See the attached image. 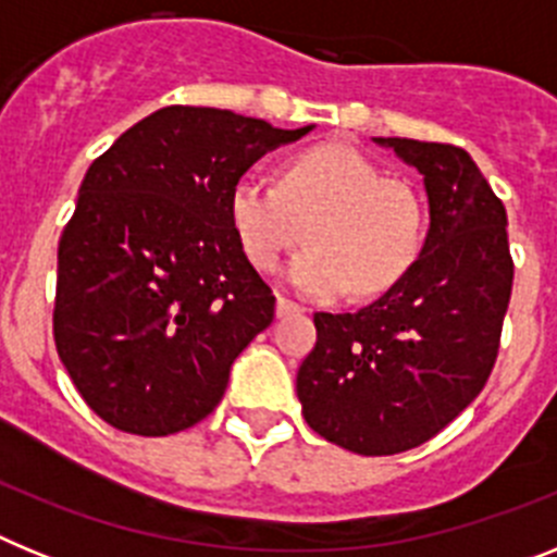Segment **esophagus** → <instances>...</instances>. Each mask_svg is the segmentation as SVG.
<instances>
[{"instance_id": "obj_1", "label": "esophagus", "mask_w": 557, "mask_h": 557, "mask_svg": "<svg viewBox=\"0 0 557 557\" xmlns=\"http://www.w3.org/2000/svg\"><path fill=\"white\" fill-rule=\"evenodd\" d=\"M295 312H304L301 304L289 301V298H284V295H278V301H275V314L278 318H287V314H295Z\"/></svg>"}]
</instances>
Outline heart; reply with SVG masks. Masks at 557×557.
<instances>
[{"mask_svg":"<svg viewBox=\"0 0 557 557\" xmlns=\"http://www.w3.org/2000/svg\"><path fill=\"white\" fill-rule=\"evenodd\" d=\"M228 220L259 270H273L307 234L312 248L287 264V282L309 298H337L348 287L385 293L410 273L426 243L421 195L346 145L298 152L278 184L245 172L231 186Z\"/></svg>","mask_w":557,"mask_h":557,"instance_id":"heart-1","label":"heart"}]
</instances>
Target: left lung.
<instances>
[{
    "label": "left lung",
    "mask_w": 557,
    "mask_h": 557,
    "mask_svg": "<svg viewBox=\"0 0 557 557\" xmlns=\"http://www.w3.org/2000/svg\"><path fill=\"white\" fill-rule=\"evenodd\" d=\"M424 175L430 231L418 262L357 312H314L298 368L307 424L357 455L416 449L480 396L513 287L508 214L462 147L373 139Z\"/></svg>",
    "instance_id": "obj_1"
}]
</instances>
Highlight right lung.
<instances>
[{
	"instance_id": "obj_1",
	"label": "right lung",
	"mask_w": 557,
	"mask_h": 557,
	"mask_svg": "<svg viewBox=\"0 0 557 557\" xmlns=\"http://www.w3.org/2000/svg\"><path fill=\"white\" fill-rule=\"evenodd\" d=\"M309 131L170 106L88 166L58 245L52 332L102 421L161 437L220 405L234 359L275 312L231 228V186Z\"/></svg>"
}]
</instances>
